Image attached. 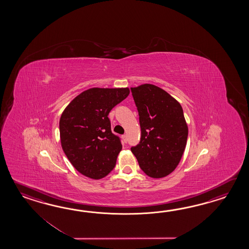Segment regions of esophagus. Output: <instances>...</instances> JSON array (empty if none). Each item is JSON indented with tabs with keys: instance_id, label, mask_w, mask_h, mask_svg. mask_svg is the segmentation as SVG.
Instances as JSON below:
<instances>
[{
	"instance_id": "1",
	"label": "esophagus",
	"mask_w": 249,
	"mask_h": 249,
	"mask_svg": "<svg viewBox=\"0 0 249 249\" xmlns=\"http://www.w3.org/2000/svg\"><path fill=\"white\" fill-rule=\"evenodd\" d=\"M123 142L126 143L127 142V136L126 135H123Z\"/></svg>"
}]
</instances>
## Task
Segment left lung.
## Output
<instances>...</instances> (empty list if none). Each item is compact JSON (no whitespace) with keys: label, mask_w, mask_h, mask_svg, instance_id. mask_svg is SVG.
Returning <instances> with one entry per match:
<instances>
[{"label":"left lung","mask_w":249,"mask_h":249,"mask_svg":"<svg viewBox=\"0 0 249 249\" xmlns=\"http://www.w3.org/2000/svg\"><path fill=\"white\" fill-rule=\"evenodd\" d=\"M131 90L142 131L141 142L131 150L148 176H167L180 163L187 143L189 131L182 107L156 85L144 84Z\"/></svg>","instance_id":"8db88e82"}]
</instances>
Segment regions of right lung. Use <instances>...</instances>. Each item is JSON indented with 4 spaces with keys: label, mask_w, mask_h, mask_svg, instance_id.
Listing matches in <instances>:
<instances>
[{
    "label": "right lung",
    "mask_w": 249,
    "mask_h": 249,
    "mask_svg": "<svg viewBox=\"0 0 249 249\" xmlns=\"http://www.w3.org/2000/svg\"><path fill=\"white\" fill-rule=\"evenodd\" d=\"M129 88H90L76 96L59 119L60 142L80 174L94 180L108 175L122 149L111 132L109 112L129 95Z\"/></svg>",
    "instance_id": "right-lung-1"
}]
</instances>
